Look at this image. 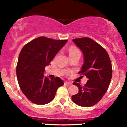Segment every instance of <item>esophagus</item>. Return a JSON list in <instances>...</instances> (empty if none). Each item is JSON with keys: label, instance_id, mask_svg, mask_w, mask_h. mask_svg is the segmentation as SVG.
<instances>
[{"label": "esophagus", "instance_id": "1", "mask_svg": "<svg viewBox=\"0 0 127 127\" xmlns=\"http://www.w3.org/2000/svg\"><path fill=\"white\" fill-rule=\"evenodd\" d=\"M65 84H67V85H71L72 84L71 82H69V81H65Z\"/></svg>", "mask_w": 127, "mask_h": 127}]
</instances>
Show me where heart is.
<instances>
[{
	"label": "heart",
	"mask_w": 127,
	"mask_h": 127,
	"mask_svg": "<svg viewBox=\"0 0 127 127\" xmlns=\"http://www.w3.org/2000/svg\"><path fill=\"white\" fill-rule=\"evenodd\" d=\"M76 52H80L78 48H76V47H71L69 49V55L70 54H75Z\"/></svg>",
	"instance_id": "obj_1"
}]
</instances>
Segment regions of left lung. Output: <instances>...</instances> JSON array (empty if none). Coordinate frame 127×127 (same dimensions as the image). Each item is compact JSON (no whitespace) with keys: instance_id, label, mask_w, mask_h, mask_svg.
Instances as JSON below:
<instances>
[{"instance_id":"8db88e82","label":"left lung","mask_w":127,"mask_h":127,"mask_svg":"<svg viewBox=\"0 0 127 127\" xmlns=\"http://www.w3.org/2000/svg\"><path fill=\"white\" fill-rule=\"evenodd\" d=\"M73 41L82 51L84 63L79 74L88 78L82 86L74 82L79 89L77 94L72 96V101L81 107L96 104L107 91L111 76L112 66L108 53L102 46L88 37L73 39Z\"/></svg>"}]
</instances>
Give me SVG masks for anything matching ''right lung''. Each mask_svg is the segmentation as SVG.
Returning a JSON list of instances; mask_svg holds the SVG:
<instances>
[{"mask_svg":"<svg viewBox=\"0 0 127 127\" xmlns=\"http://www.w3.org/2000/svg\"><path fill=\"white\" fill-rule=\"evenodd\" d=\"M67 41L40 37L28 43L21 50L17 78L21 90L31 102L37 105L48 104L55 97L57 89L64 84L58 77H44L43 72Z\"/></svg>","mask_w":127,"mask_h":127,"instance_id":"1","label":"right lung"}]
</instances>
